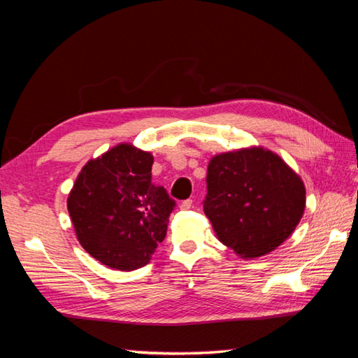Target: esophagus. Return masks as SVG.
<instances>
[{
	"mask_svg": "<svg viewBox=\"0 0 358 358\" xmlns=\"http://www.w3.org/2000/svg\"><path fill=\"white\" fill-rule=\"evenodd\" d=\"M192 200L191 199H187V200H183V201H181V203H180V210H183V211H186V210H191V208H192Z\"/></svg>",
	"mask_w": 358,
	"mask_h": 358,
	"instance_id": "34e87169",
	"label": "esophagus"
}]
</instances>
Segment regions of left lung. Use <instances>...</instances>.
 Returning <instances> with one entry per match:
<instances>
[{
  "instance_id": "left-lung-1",
  "label": "left lung",
  "mask_w": 358,
  "mask_h": 358,
  "mask_svg": "<svg viewBox=\"0 0 358 358\" xmlns=\"http://www.w3.org/2000/svg\"><path fill=\"white\" fill-rule=\"evenodd\" d=\"M301 178L272 152L250 148L214 157L208 166L203 213L220 241L243 258L266 255L299 224Z\"/></svg>"
}]
</instances>
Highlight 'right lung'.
<instances>
[{
	"label": "right lung",
	"mask_w": 358,
	"mask_h": 358,
	"mask_svg": "<svg viewBox=\"0 0 358 358\" xmlns=\"http://www.w3.org/2000/svg\"><path fill=\"white\" fill-rule=\"evenodd\" d=\"M152 164L150 153L120 144L89 161L70 192L78 241L108 268L139 269L164 241L177 203L152 181Z\"/></svg>",
	"instance_id": "right-lung-1"
}]
</instances>
